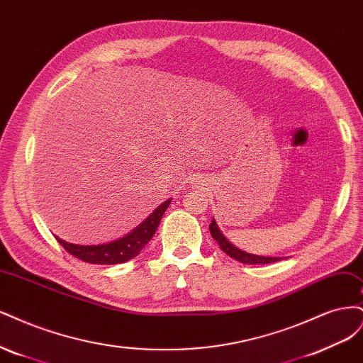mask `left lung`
Returning a JSON list of instances; mask_svg holds the SVG:
<instances>
[{"instance_id":"obj_1","label":"left lung","mask_w":363,"mask_h":363,"mask_svg":"<svg viewBox=\"0 0 363 363\" xmlns=\"http://www.w3.org/2000/svg\"><path fill=\"white\" fill-rule=\"evenodd\" d=\"M209 232H211L213 238L218 242L220 249L223 250L226 255H229L230 258L237 259L242 264H272V262H276V261H280V258H277V256H259V255H253V253H247L244 252L241 249H238L237 245H233L223 233H221L218 225L216 223V220L213 218L211 225H209Z\"/></svg>"}]
</instances>
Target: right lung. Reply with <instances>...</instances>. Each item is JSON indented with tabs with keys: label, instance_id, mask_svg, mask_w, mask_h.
Returning a JSON list of instances; mask_svg holds the SVG:
<instances>
[{
	"label": "right lung",
	"instance_id": "obj_1",
	"mask_svg": "<svg viewBox=\"0 0 363 363\" xmlns=\"http://www.w3.org/2000/svg\"><path fill=\"white\" fill-rule=\"evenodd\" d=\"M170 202L172 199H167L166 202H162L160 206H157L155 211H152V214L146 220H143L135 229H133L130 233H126L125 237L110 242H104L98 245H79L67 242L58 237L55 238L69 253L84 262L101 265L122 264L135 258V256L145 249V245L150 241V238L155 235V230Z\"/></svg>",
	"mask_w": 363,
	"mask_h": 363
}]
</instances>
